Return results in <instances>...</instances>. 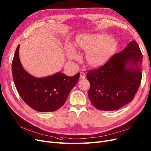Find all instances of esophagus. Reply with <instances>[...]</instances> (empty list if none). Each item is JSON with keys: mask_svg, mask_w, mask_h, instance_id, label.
I'll return each mask as SVG.
<instances>
[{"mask_svg": "<svg viewBox=\"0 0 151 151\" xmlns=\"http://www.w3.org/2000/svg\"><path fill=\"white\" fill-rule=\"evenodd\" d=\"M86 77V74L83 72H80V79H84Z\"/></svg>", "mask_w": 151, "mask_h": 151, "instance_id": "esophagus-1", "label": "esophagus"}]
</instances>
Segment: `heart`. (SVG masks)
<instances>
[{"mask_svg":"<svg viewBox=\"0 0 151 151\" xmlns=\"http://www.w3.org/2000/svg\"><path fill=\"white\" fill-rule=\"evenodd\" d=\"M76 46L88 51L87 59L92 66H100L105 64L115 51L116 40L105 34L81 35L78 37ZM65 55L69 59L76 60L79 58L76 48L71 45L65 47Z\"/></svg>","mask_w":151,"mask_h":151,"instance_id":"b5f03b06","label":"heart"}]
</instances>
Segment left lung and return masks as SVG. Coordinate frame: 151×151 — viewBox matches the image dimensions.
<instances>
[{
	"label": "left lung",
	"instance_id": "1",
	"mask_svg": "<svg viewBox=\"0 0 151 151\" xmlns=\"http://www.w3.org/2000/svg\"><path fill=\"white\" fill-rule=\"evenodd\" d=\"M142 55L138 44L130 41L98 69L88 72V98L98 110H116L133 99L142 79Z\"/></svg>",
	"mask_w": 151,
	"mask_h": 151
}]
</instances>
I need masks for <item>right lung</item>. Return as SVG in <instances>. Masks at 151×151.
Returning a JSON list of instances; mask_svg holds the SVG:
<instances>
[{
    "label": "right lung",
    "instance_id": "right-lung-1",
    "mask_svg": "<svg viewBox=\"0 0 151 151\" xmlns=\"http://www.w3.org/2000/svg\"><path fill=\"white\" fill-rule=\"evenodd\" d=\"M20 45L14 56L12 70L15 86L21 98L33 110L40 112L55 111L67 100L71 90L76 85L80 73L69 77L61 72L45 77L29 74L20 63Z\"/></svg>",
    "mask_w": 151,
    "mask_h": 151
}]
</instances>
